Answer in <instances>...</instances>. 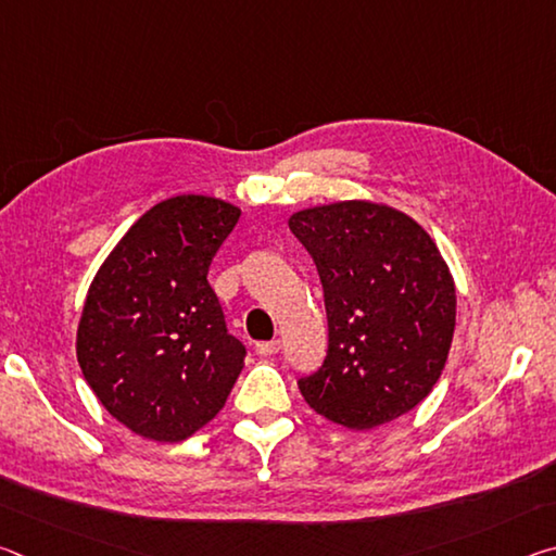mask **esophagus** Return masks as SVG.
<instances>
[{"label":"esophagus","instance_id":"34e87169","mask_svg":"<svg viewBox=\"0 0 556 556\" xmlns=\"http://www.w3.org/2000/svg\"><path fill=\"white\" fill-rule=\"evenodd\" d=\"M255 351L260 355H277L281 351V341H262L255 345Z\"/></svg>","mask_w":556,"mask_h":556}]
</instances>
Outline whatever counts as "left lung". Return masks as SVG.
Returning <instances> with one entry per match:
<instances>
[{"label":"left lung","instance_id":"1","mask_svg":"<svg viewBox=\"0 0 556 556\" xmlns=\"http://www.w3.org/2000/svg\"><path fill=\"white\" fill-rule=\"evenodd\" d=\"M289 228L318 269L328 318L321 368L299 378L308 407L351 429L417 407L441 378L456 326L454 279L434 240L368 201L299 211Z\"/></svg>","mask_w":556,"mask_h":556}]
</instances>
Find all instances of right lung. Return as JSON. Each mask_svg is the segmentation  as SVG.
<instances>
[{
    "label": "right lung",
    "instance_id": "obj_1",
    "mask_svg": "<svg viewBox=\"0 0 556 556\" xmlns=\"http://www.w3.org/2000/svg\"><path fill=\"white\" fill-rule=\"evenodd\" d=\"M240 211L176 195L147 211L92 279L78 326L83 378L112 417L184 441L223 409L244 365L208 269Z\"/></svg>",
    "mask_w": 556,
    "mask_h": 556
}]
</instances>
